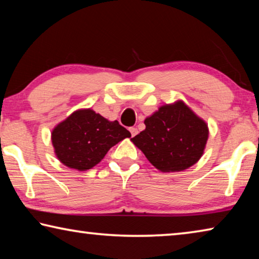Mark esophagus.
I'll list each match as a JSON object with an SVG mask.
<instances>
[{
    "label": "esophagus",
    "mask_w": 259,
    "mask_h": 259,
    "mask_svg": "<svg viewBox=\"0 0 259 259\" xmlns=\"http://www.w3.org/2000/svg\"><path fill=\"white\" fill-rule=\"evenodd\" d=\"M129 130H130L131 136H133V137H135V136L138 134V130H137V128H134V126H131V128H129Z\"/></svg>",
    "instance_id": "1"
}]
</instances>
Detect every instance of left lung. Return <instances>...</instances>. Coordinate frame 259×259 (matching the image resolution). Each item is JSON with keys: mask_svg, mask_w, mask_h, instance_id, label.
<instances>
[{"mask_svg": "<svg viewBox=\"0 0 259 259\" xmlns=\"http://www.w3.org/2000/svg\"><path fill=\"white\" fill-rule=\"evenodd\" d=\"M144 123L145 130L131 142L160 171H183L203 155L208 124L183 100L162 105Z\"/></svg>", "mask_w": 259, "mask_h": 259, "instance_id": "obj_1", "label": "left lung"}]
</instances>
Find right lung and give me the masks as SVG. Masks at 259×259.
Instances as JSON below:
<instances>
[{
  "label": "right lung",
  "mask_w": 259,
  "mask_h": 259,
  "mask_svg": "<svg viewBox=\"0 0 259 259\" xmlns=\"http://www.w3.org/2000/svg\"><path fill=\"white\" fill-rule=\"evenodd\" d=\"M131 134L117 121H109L91 108L73 112L51 133L55 154L71 169L85 171L104 159L109 148Z\"/></svg>",
  "instance_id": "obj_1"
}]
</instances>
